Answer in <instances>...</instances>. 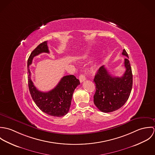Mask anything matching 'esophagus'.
<instances>
[{"mask_svg":"<svg viewBox=\"0 0 155 155\" xmlns=\"http://www.w3.org/2000/svg\"><path fill=\"white\" fill-rule=\"evenodd\" d=\"M79 81H80V82L82 83V82H83L84 81H85V80H86V77H85V75H84V74H81V75H80L79 76Z\"/></svg>","mask_w":155,"mask_h":155,"instance_id":"1","label":"esophagus"}]
</instances>
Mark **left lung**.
Masks as SVG:
<instances>
[{"mask_svg": "<svg viewBox=\"0 0 155 155\" xmlns=\"http://www.w3.org/2000/svg\"><path fill=\"white\" fill-rule=\"evenodd\" d=\"M122 55H128L125 49ZM128 58L125 59L126 70L121 77L111 76L104 66L98 70L94 82L96 91L94 95V103L96 107L104 113L117 110L127 101L133 87V74Z\"/></svg>", "mask_w": 155, "mask_h": 155, "instance_id": "1", "label": "left lung"}]
</instances>
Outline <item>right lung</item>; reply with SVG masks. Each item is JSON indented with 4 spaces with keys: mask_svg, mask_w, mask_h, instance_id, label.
Here are the masks:
<instances>
[{
    "mask_svg": "<svg viewBox=\"0 0 155 155\" xmlns=\"http://www.w3.org/2000/svg\"><path fill=\"white\" fill-rule=\"evenodd\" d=\"M43 52H49L47 41L39 45L32 51L27 61L28 85L30 93L36 106L43 112L55 117L63 116L69 111L73 92L80 84V82L74 75H67L60 80L54 88L48 92H44L37 89L30 78L29 66L32 63L35 56Z\"/></svg>",
    "mask_w": 155,
    "mask_h": 155,
    "instance_id": "add662e5",
    "label": "right lung"
}]
</instances>
